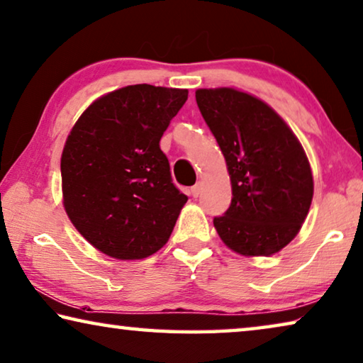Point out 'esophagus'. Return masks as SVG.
I'll return each mask as SVG.
<instances>
[{
  "instance_id": "1",
  "label": "esophagus",
  "mask_w": 363,
  "mask_h": 363,
  "mask_svg": "<svg viewBox=\"0 0 363 363\" xmlns=\"http://www.w3.org/2000/svg\"><path fill=\"white\" fill-rule=\"evenodd\" d=\"M191 192H192L194 197H199L200 192H202V182H197V184H195V186L191 189Z\"/></svg>"
}]
</instances>
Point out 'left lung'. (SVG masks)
I'll return each mask as SVG.
<instances>
[{"label": "left lung", "mask_w": 363, "mask_h": 363, "mask_svg": "<svg viewBox=\"0 0 363 363\" xmlns=\"http://www.w3.org/2000/svg\"><path fill=\"white\" fill-rule=\"evenodd\" d=\"M195 100L231 179V206L213 220L218 235L239 255L276 254L301 231L312 205L302 143L268 103L247 91L199 89Z\"/></svg>", "instance_id": "8db88e82"}]
</instances>
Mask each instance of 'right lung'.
I'll use <instances>...</instances> for the list:
<instances>
[{"instance_id": "add662e5", "label": "right lung", "mask_w": 363, "mask_h": 363, "mask_svg": "<svg viewBox=\"0 0 363 363\" xmlns=\"http://www.w3.org/2000/svg\"><path fill=\"white\" fill-rule=\"evenodd\" d=\"M187 89L128 85L96 99L61 155L62 205L89 244L140 260L168 242L187 197L171 181L160 139Z\"/></svg>"}]
</instances>
